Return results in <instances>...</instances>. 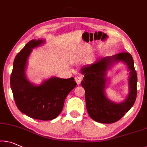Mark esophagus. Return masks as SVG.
<instances>
[{
	"instance_id": "esophagus-1",
	"label": "esophagus",
	"mask_w": 147,
	"mask_h": 147,
	"mask_svg": "<svg viewBox=\"0 0 147 147\" xmlns=\"http://www.w3.org/2000/svg\"><path fill=\"white\" fill-rule=\"evenodd\" d=\"M75 81H76V82L77 83V84L80 85L81 82V81H82V78H81V77H80V76H77L75 78Z\"/></svg>"
}]
</instances>
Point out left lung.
I'll list each match as a JSON object with an SVG mask.
<instances>
[{
  "instance_id": "obj_1",
  "label": "left lung",
  "mask_w": 147,
  "mask_h": 147,
  "mask_svg": "<svg viewBox=\"0 0 147 147\" xmlns=\"http://www.w3.org/2000/svg\"><path fill=\"white\" fill-rule=\"evenodd\" d=\"M119 61L125 62L128 66L130 92L123 102L115 103L105 95V74L112 64ZM81 72L84 75L81 86L85 89L87 110L93 120L102 123L116 122L134 106L137 97V76L134 59L129 53L107 56L94 64L83 66Z\"/></svg>"
}]
</instances>
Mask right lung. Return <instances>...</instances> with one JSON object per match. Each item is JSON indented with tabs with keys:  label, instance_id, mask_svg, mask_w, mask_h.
Masks as SVG:
<instances>
[{
	"label": "right lung",
	"instance_id": "right-lung-1",
	"mask_svg": "<svg viewBox=\"0 0 147 147\" xmlns=\"http://www.w3.org/2000/svg\"><path fill=\"white\" fill-rule=\"evenodd\" d=\"M43 42L42 39L30 40L16 56L10 86L16 105L20 111L33 119L47 121L60 114L65 99L77 83L74 78L53 77L40 85H33L27 80L25 69L28 58L32 49Z\"/></svg>",
	"mask_w": 147,
	"mask_h": 147
}]
</instances>
